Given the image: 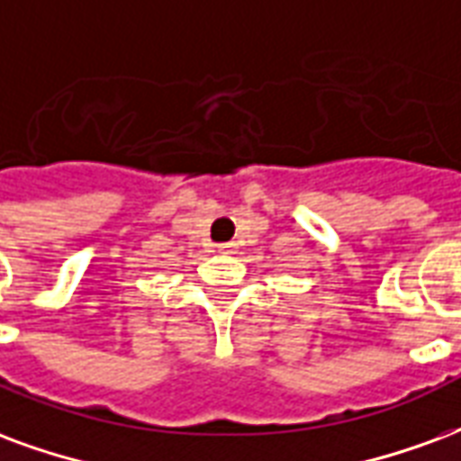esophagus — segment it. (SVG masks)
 <instances>
[{
	"label": "esophagus",
	"instance_id": "1",
	"mask_svg": "<svg viewBox=\"0 0 461 461\" xmlns=\"http://www.w3.org/2000/svg\"><path fill=\"white\" fill-rule=\"evenodd\" d=\"M221 251V254H231V249H234V244H220V247H217Z\"/></svg>",
	"mask_w": 461,
	"mask_h": 461
}]
</instances>
